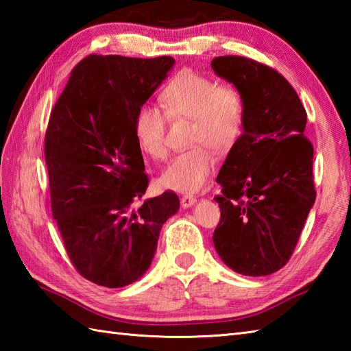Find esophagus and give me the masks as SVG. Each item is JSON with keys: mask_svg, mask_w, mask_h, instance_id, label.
Returning a JSON list of instances; mask_svg holds the SVG:
<instances>
[{"mask_svg": "<svg viewBox=\"0 0 351 351\" xmlns=\"http://www.w3.org/2000/svg\"><path fill=\"white\" fill-rule=\"evenodd\" d=\"M196 202H197V199L195 196H191V195H185V196L181 197V206L182 208H191Z\"/></svg>", "mask_w": 351, "mask_h": 351, "instance_id": "obj_1", "label": "esophagus"}]
</instances>
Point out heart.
<instances>
[{"mask_svg": "<svg viewBox=\"0 0 351 351\" xmlns=\"http://www.w3.org/2000/svg\"><path fill=\"white\" fill-rule=\"evenodd\" d=\"M161 102L170 117L191 119L190 143L196 145L175 155L161 171L158 185L178 193H196L210 181L215 167L214 151L223 152L238 140L244 122V99L238 88L219 86L211 77L182 71L164 87ZM166 114L143 104L134 116V136L141 154L149 158L166 155Z\"/></svg>", "mask_w": 351, "mask_h": 351, "instance_id": "obj_1", "label": "heart"}]
</instances>
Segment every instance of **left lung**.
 <instances>
[{
  "label": "left lung",
  "mask_w": 351,
  "mask_h": 351,
  "mask_svg": "<svg viewBox=\"0 0 351 351\" xmlns=\"http://www.w3.org/2000/svg\"><path fill=\"white\" fill-rule=\"evenodd\" d=\"M215 75L240 90L243 134L219 171L221 217L214 247L243 276H267L288 263L315 204L314 147L306 111L280 73L245 57L211 62Z\"/></svg>",
  "instance_id": "8db88e82"
}]
</instances>
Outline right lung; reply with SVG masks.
<instances>
[{
	"label": "right lung",
	"instance_id": "right-lung-1",
	"mask_svg": "<svg viewBox=\"0 0 351 351\" xmlns=\"http://www.w3.org/2000/svg\"><path fill=\"white\" fill-rule=\"evenodd\" d=\"M171 57L88 56L51 111L47 160L52 217L78 273L121 288L151 267L160 230L180 210L171 191L134 202L147 189L134 116L173 68Z\"/></svg>",
	"mask_w": 351,
	"mask_h": 351
}]
</instances>
